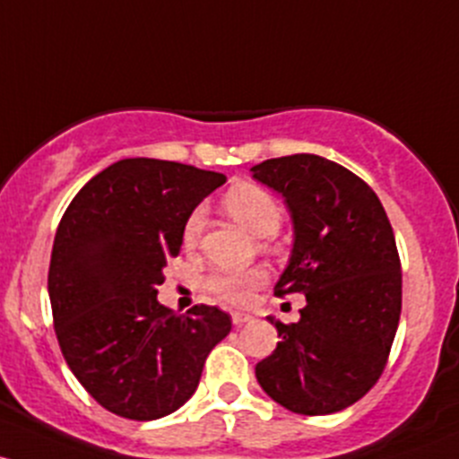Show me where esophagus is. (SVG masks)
I'll return each instance as SVG.
<instances>
[{"label":"esophagus","instance_id":"esophagus-1","mask_svg":"<svg viewBox=\"0 0 459 459\" xmlns=\"http://www.w3.org/2000/svg\"><path fill=\"white\" fill-rule=\"evenodd\" d=\"M252 320V314H247V311H234L231 314V323H234V327H243L245 323H249Z\"/></svg>","mask_w":459,"mask_h":459}]
</instances>
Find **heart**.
Segmentation results:
<instances>
[{"mask_svg": "<svg viewBox=\"0 0 459 459\" xmlns=\"http://www.w3.org/2000/svg\"><path fill=\"white\" fill-rule=\"evenodd\" d=\"M225 212L258 238L273 236L281 228L282 210L272 195L256 186H236L223 196ZM203 228V210H195L183 225V243L195 245ZM264 282L263 269L219 272L210 276V290L230 302H245Z\"/></svg>", "mask_w": 459, "mask_h": 459, "instance_id": "b5f03b06", "label": "heart"}]
</instances>
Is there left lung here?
<instances>
[{"instance_id":"left-lung-1","label":"left lung","mask_w":459,"mask_h":459,"mask_svg":"<svg viewBox=\"0 0 459 459\" xmlns=\"http://www.w3.org/2000/svg\"><path fill=\"white\" fill-rule=\"evenodd\" d=\"M252 177L282 195L294 225L276 296L305 294L300 320L256 365L264 394L302 415L358 403L380 377L403 309L398 247L380 198L362 178L318 154L254 165Z\"/></svg>"}]
</instances>
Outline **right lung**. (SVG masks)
Wrapping results in <instances>:
<instances>
[{"mask_svg":"<svg viewBox=\"0 0 459 459\" xmlns=\"http://www.w3.org/2000/svg\"><path fill=\"white\" fill-rule=\"evenodd\" d=\"M225 174L121 159L92 177L55 234L48 296L61 353L103 409L130 420L174 413L231 329L219 307L174 314L157 300L183 225Z\"/></svg>","mask_w":459,"mask_h":459,"instance_id":"right-lung-1","label":"right lung"}]
</instances>
